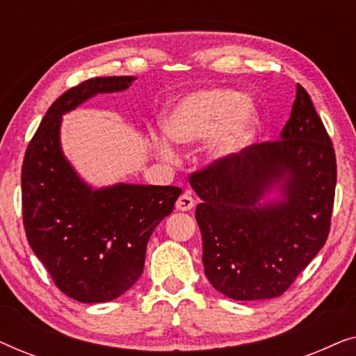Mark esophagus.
I'll return each mask as SVG.
<instances>
[{"mask_svg": "<svg viewBox=\"0 0 356 356\" xmlns=\"http://www.w3.org/2000/svg\"><path fill=\"white\" fill-rule=\"evenodd\" d=\"M194 207V199L189 193H183L181 196L178 197L177 201V211H181V212H188L191 211Z\"/></svg>", "mask_w": 356, "mask_h": 356, "instance_id": "esophagus-1", "label": "esophagus"}]
</instances>
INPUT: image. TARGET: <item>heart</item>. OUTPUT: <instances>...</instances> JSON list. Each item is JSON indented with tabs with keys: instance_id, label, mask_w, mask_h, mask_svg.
Returning a JSON list of instances; mask_svg holds the SVG:
<instances>
[{
	"instance_id": "heart-1",
	"label": "heart",
	"mask_w": 356,
	"mask_h": 356,
	"mask_svg": "<svg viewBox=\"0 0 356 356\" xmlns=\"http://www.w3.org/2000/svg\"><path fill=\"white\" fill-rule=\"evenodd\" d=\"M261 123L259 110L250 97L232 87H207L188 92L163 111L162 131L177 145H196L206 140L209 162L230 163L252 143ZM160 159L173 160L175 150L165 139L154 140Z\"/></svg>"
}]
</instances>
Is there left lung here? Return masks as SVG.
Listing matches in <instances>:
<instances>
[{"label":"left lung","mask_w":356,"mask_h":356,"mask_svg":"<svg viewBox=\"0 0 356 356\" xmlns=\"http://www.w3.org/2000/svg\"><path fill=\"white\" fill-rule=\"evenodd\" d=\"M335 181L332 143L298 84L280 140L189 177L213 289L236 301L284 293L327 240Z\"/></svg>","instance_id":"left-lung-1"}]
</instances>
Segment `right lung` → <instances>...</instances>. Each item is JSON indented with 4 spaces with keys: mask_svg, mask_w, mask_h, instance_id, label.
<instances>
[{
    "mask_svg": "<svg viewBox=\"0 0 356 356\" xmlns=\"http://www.w3.org/2000/svg\"><path fill=\"white\" fill-rule=\"evenodd\" d=\"M134 81V76L94 77L65 92L43 116L24 157L29 245L58 289L81 303L111 301L139 280L149 238L181 194L177 186L154 184L94 188L63 152V115L99 94L123 92Z\"/></svg>",
    "mask_w": 356,
    "mask_h": 356,
    "instance_id": "1",
    "label": "right lung"
}]
</instances>
